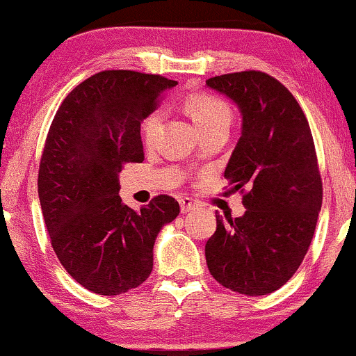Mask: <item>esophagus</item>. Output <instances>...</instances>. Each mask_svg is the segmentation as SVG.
I'll return each instance as SVG.
<instances>
[{
  "instance_id": "1",
  "label": "esophagus",
  "mask_w": 356,
  "mask_h": 356,
  "mask_svg": "<svg viewBox=\"0 0 356 356\" xmlns=\"http://www.w3.org/2000/svg\"><path fill=\"white\" fill-rule=\"evenodd\" d=\"M179 204H181L182 214H187V212L195 211V209H199V207H201V202L194 201L192 197H186V195H182V197L179 199Z\"/></svg>"
}]
</instances>
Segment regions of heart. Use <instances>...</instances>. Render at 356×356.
I'll list each match as a JSON object with an SVG mask.
<instances>
[{
	"mask_svg": "<svg viewBox=\"0 0 356 356\" xmlns=\"http://www.w3.org/2000/svg\"><path fill=\"white\" fill-rule=\"evenodd\" d=\"M184 105H186L187 113H189L201 132L218 125H229L231 122L229 105L224 100H220L219 97L207 95V93H197V95L187 97ZM161 124L162 113L157 112V110L145 117L144 124H142V137H144L145 144H152L155 140L159 129H161Z\"/></svg>",
	"mask_w": 356,
	"mask_h": 356,
	"instance_id": "b5f03b06",
	"label": "heart"
}]
</instances>
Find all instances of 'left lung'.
<instances>
[{
  "mask_svg": "<svg viewBox=\"0 0 356 356\" xmlns=\"http://www.w3.org/2000/svg\"><path fill=\"white\" fill-rule=\"evenodd\" d=\"M206 85L229 97L243 115L224 177L244 192L246 207L241 218L216 214L218 227L206 244L207 268L224 288L268 295L303 263L321 209L312 130L291 92L268 73H227Z\"/></svg>",
  "mask_w": 356,
  "mask_h": 356,
  "instance_id": "left-lung-1",
  "label": "left lung"
}]
</instances>
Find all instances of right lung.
<instances>
[{
	"instance_id": "add662e5",
	"label": "right lung",
	"mask_w": 356,
	"mask_h": 356,
	"mask_svg": "<svg viewBox=\"0 0 356 356\" xmlns=\"http://www.w3.org/2000/svg\"><path fill=\"white\" fill-rule=\"evenodd\" d=\"M175 85L132 70L95 73L68 93L48 130L38 170L44 224L61 266L97 295L144 283L159 231L181 212L165 194L140 211L118 195L122 167L144 161L140 122Z\"/></svg>"
}]
</instances>
